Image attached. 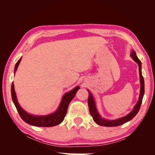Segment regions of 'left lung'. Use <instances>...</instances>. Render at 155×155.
Listing matches in <instances>:
<instances>
[{
	"mask_svg": "<svg viewBox=\"0 0 155 155\" xmlns=\"http://www.w3.org/2000/svg\"><path fill=\"white\" fill-rule=\"evenodd\" d=\"M130 55L135 61L138 64V67H139V72H140V85H141V88H140V94L138 101L137 104V105H136L135 107H134V109L132 110V112H130L128 115H127L126 116L123 117V118H121L118 120H107L104 118H102L100 116V115L99 114V113L97 112L96 107L95 101L94 100V98L91 92H89L88 90H87L89 94L88 98V105L89 108V111H90V113L92 116L94 121L98 125H101V126H105V127H116V126L121 125L126 122H127V121H130V120H132L134 117L137 114L140 109L143 97L144 95V91H145L144 79L142 74V63H141V61H140V59L138 58L137 55H136V52L134 50L132 51Z\"/></svg>",
	"mask_w": 155,
	"mask_h": 155,
	"instance_id": "obj_1",
	"label": "left lung"
}]
</instances>
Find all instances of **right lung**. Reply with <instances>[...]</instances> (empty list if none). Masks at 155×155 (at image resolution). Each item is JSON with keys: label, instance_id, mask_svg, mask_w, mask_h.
<instances>
[{"label": "right lung", "instance_id": "right-lung-1", "mask_svg": "<svg viewBox=\"0 0 155 155\" xmlns=\"http://www.w3.org/2000/svg\"><path fill=\"white\" fill-rule=\"evenodd\" d=\"M21 60V58L19 59V60L15 64V72L17 69V67L20 63ZM79 89V87H76L70 92L65 94L63 97L62 101L61 102L58 109L56 110L54 113L47 116H42L30 115L22 109V107L19 105L17 101L13 83L12 84L11 93L12 100L14 103V104L15 105V107L18 112V114H19L21 118L24 120L26 123L37 127H53L55 125H59L63 121L64 116H66L70 102L72 100L74 97L75 95H76V94Z\"/></svg>", "mask_w": 155, "mask_h": 155}]
</instances>
